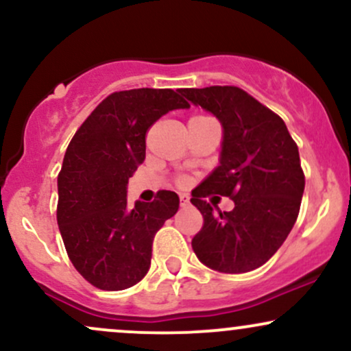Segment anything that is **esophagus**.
Returning a JSON list of instances; mask_svg holds the SVG:
<instances>
[{"instance_id": "34e87169", "label": "esophagus", "mask_w": 351, "mask_h": 351, "mask_svg": "<svg viewBox=\"0 0 351 351\" xmlns=\"http://www.w3.org/2000/svg\"><path fill=\"white\" fill-rule=\"evenodd\" d=\"M180 204H181V206H188L189 196L188 195H180Z\"/></svg>"}]
</instances>
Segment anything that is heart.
<instances>
[{
	"label": "heart",
	"instance_id": "1",
	"mask_svg": "<svg viewBox=\"0 0 351 351\" xmlns=\"http://www.w3.org/2000/svg\"><path fill=\"white\" fill-rule=\"evenodd\" d=\"M176 183H178L180 186H184V184H186V180H184V178H178V180H176Z\"/></svg>",
	"mask_w": 351,
	"mask_h": 351
}]
</instances>
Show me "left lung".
I'll return each instance as SVG.
<instances>
[{
    "mask_svg": "<svg viewBox=\"0 0 351 351\" xmlns=\"http://www.w3.org/2000/svg\"><path fill=\"white\" fill-rule=\"evenodd\" d=\"M181 92L215 114L224 128L219 167L191 193V203L203 215L193 251L219 272L261 267L287 239L299 216L305 175L297 143L284 120L243 88L211 86ZM211 194L231 197L235 209L215 213L206 201Z\"/></svg>",
    "mask_w": 351,
    "mask_h": 351,
    "instance_id": "obj_1",
    "label": "left lung"
}]
</instances>
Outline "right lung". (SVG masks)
Segmentation results:
<instances>
[{
  "label": "right lung",
  "instance_id": "1",
  "mask_svg": "<svg viewBox=\"0 0 351 351\" xmlns=\"http://www.w3.org/2000/svg\"><path fill=\"white\" fill-rule=\"evenodd\" d=\"M173 88L114 92L72 136L58 175V224L80 276L102 291L140 282L152 263L156 231L178 211L176 193L127 204L128 178L145 160V136L160 117L189 104Z\"/></svg>",
  "mask_w": 351,
  "mask_h": 351
}]
</instances>
